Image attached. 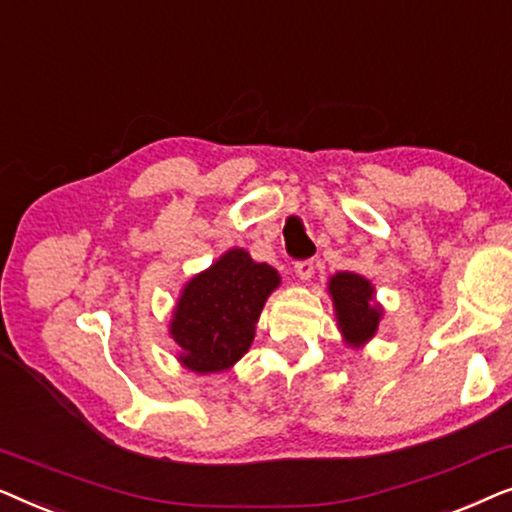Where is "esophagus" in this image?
<instances>
[{
    "label": "esophagus",
    "instance_id": "34e87169",
    "mask_svg": "<svg viewBox=\"0 0 512 512\" xmlns=\"http://www.w3.org/2000/svg\"><path fill=\"white\" fill-rule=\"evenodd\" d=\"M296 275H298V279H303V282H307V279L314 275V261H312V258H305V261L296 263Z\"/></svg>",
    "mask_w": 512,
    "mask_h": 512
}]
</instances>
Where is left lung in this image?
<instances>
[{"label":"left lung","instance_id":"1","mask_svg":"<svg viewBox=\"0 0 512 512\" xmlns=\"http://www.w3.org/2000/svg\"><path fill=\"white\" fill-rule=\"evenodd\" d=\"M331 296L342 333L349 342L361 345L373 338L380 324V307L373 305V286L354 272H338L331 279Z\"/></svg>","mask_w":512,"mask_h":512}]
</instances>
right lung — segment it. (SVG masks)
I'll return each instance as SVG.
<instances>
[{
    "label": "right lung",
    "mask_w": 512,
    "mask_h": 512,
    "mask_svg": "<svg viewBox=\"0 0 512 512\" xmlns=\"http://www.w3.org/2000/svg\"><path fill=\"white\" fill-rule=\"evenodd\" d=\"M279 284L277 270L254 263L244 249H230L212 268L193 277L172 319L181 361L195 373L233 366L254 340L265 298Z\"/></svg>",
    "instance_id": "right-lung-1"
}]
</instances>
